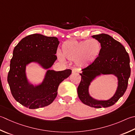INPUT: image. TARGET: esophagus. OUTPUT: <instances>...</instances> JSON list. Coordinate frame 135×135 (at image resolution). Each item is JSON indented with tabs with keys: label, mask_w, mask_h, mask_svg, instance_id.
Masks as SVG:
<instances>
[{
	"label": "esophagus",
	"mask_w": 135,
	"mask_h": 135,
	"mask_svg": "<svg viewBox=\"0 0 135 135\" xmlns=\"http://www.w3.org/2000/svg\"><path fill=\"white\" fill-rule=\"evenodd\" d=\"M78 72H79V71L77 69H76V68H74V69H73V70H72V73L73 74L78 73Z\"/></svg>",
	"instance_id": "esophagus-1"
}]
</instances>
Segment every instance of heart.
<instances>
[{
	"instance_id": "1",
	"label": "heart",
	"mask_w": 135,
	"mask_h": 135,
	"mask_svg": "<svg viewBox=\"0 0 135 135\" xmlns=\"http://www.w3.org/2000/svg\"><path fill=\"white\" fill-rule=\"evenodd\" d=\"M102 46L97 39L85 40H69L64 42L61 47V53L59 59L65 61V59L75 61V64L80 68H84L91 64L99 56Z\"/></svg>"
}]
</instances>
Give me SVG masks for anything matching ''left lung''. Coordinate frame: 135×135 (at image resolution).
<instances>
[{
	"label": "left lung",
	"instance_id": "left-lung-1",
	"mask_svg": "<svg viewBox=\"0 0 135 135\" xmlns=\"http://www.w3.org/2000/svg\"><path fill=\"white\" fill-rule=\"evenodd\" d=\"M92 37L101 44L102 49L97 59L82 70L81 80L77 89L79 98L89 107L95 108L112 106L122 97L127 89L131 75L130 59L125 47L119 42L106 34L94 35ZM113 75L117 78V88L114 95L108 100H97L89 93V86L98 76Z\"/></svg>",
	"mask_w": 135,
	"mask_h": 135
}]
</instances>
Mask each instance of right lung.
<instances>
[{"label": "right lung", "instance_id": "obj_1", "mask_svg": "<svg viewBox=\"0 0 135 135\" xmlns=\"http://www.w3.org/2000/svg\"><path fill=\"white\" fill-rule=\"evenodd\" d=\"M59 43L55 37L34 34L22 38L15 47L7 82L13 98L24 107L37 109L51 104L60 84L71 75L70 69L50 70L57 59L55 54ZM31 63L47 70L38 84H32L27 77L26 67Z\"/></svg>", "mask_w": 135, "mask_h": 135}]
</instances>
